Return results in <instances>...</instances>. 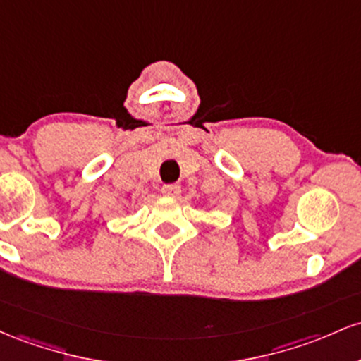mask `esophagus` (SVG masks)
<instances>
[{
    "mask_svg": "<svg viewBox=\"0 0 361 361\" xmlns=\"http://www.w3.org/2000/svg\"><path fill=\"white\" fill-rule=\"evenodd\" d=\"M161 194H164V196H169V197L179 196L180 185L179 184H165L164 188H161Z\"/></svg>",
    "mask_w": 361,
    "mask_h": 361,
    "instance_id": "34e87169",
    "label": "esophagus"
}]
</instances>
